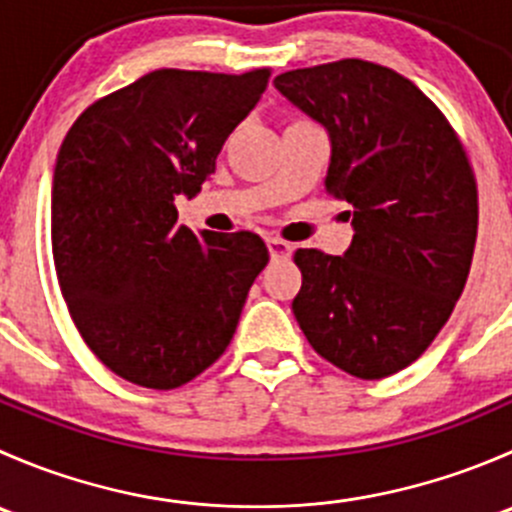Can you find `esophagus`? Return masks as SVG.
<instances>
[{"label":"esophagus","instance_id":"1","mask_svg":"<svg viewBox=\"0 0 512 512\" xmlns=\"http://www.w3.org/2000/svg\"><path fill=\"white\" fill-rule=\"evenodd\" d=\"M267 250H270L272 260H287V257H292V245L280 240V237H267Z\"/></svg>","mask_w":512,"mask_h":512}]
</instances>
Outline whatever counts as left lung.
Returning a JSON list of instances; mask_svg holds the SVG:
<instances>
[{
	"label": "left lung",
	"instance_id": "obj_1",
	"mask_svg": "<svg viewBox=\"0 0 512 512\" xmlns=\"http://www.w3.org/2000/svg\"><path fill=\"white\" fill-rule=\"evenodd\" d=\"M275 89L332 143L324 188L352 205L342 257L297 250L292 302L314 352L384 379L428 349L471 270L478 193L451 123L409 79L361 59L294 69Z\"/></svg>",
	"mask_w": 512,
	"mask_h": 512
}]
</instances>
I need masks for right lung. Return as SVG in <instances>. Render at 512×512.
I'll list each match as a JSON object with an SVG mask.
<instances>
[{"label": "right lung", "mask_w": 512, "mask_h": 512, "mask_svg": "<svg viewBox=\"0 0 512 512\" xmlns=\"http://www.w3.org/2000/svg\"><path fill=\"white\" fill-rule=\"evenodd\" d=\"M270 69H158L91 103L61 143L51 247L84 342L113 374L178 389L220 359L270 252L255 232L195 235L175 198H195Z\"/></svg>", "instance_id": "right-lung-1"}]
</instances>
